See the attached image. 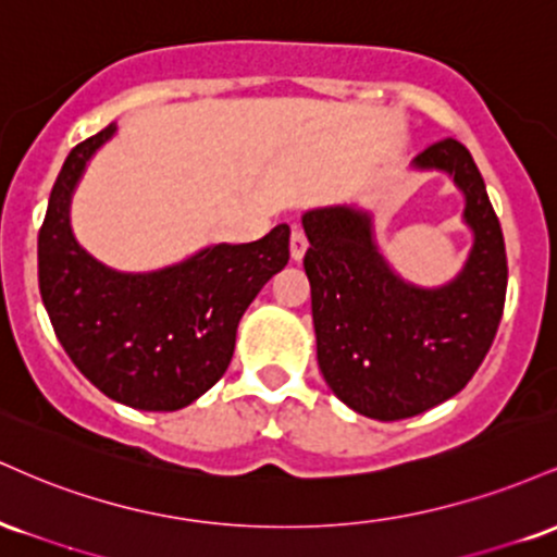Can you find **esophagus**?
Wrapping results in <instances>:
<instances>
[{"label": "esophagus", "mask_w": 557, "mask_h": 557, "mask_svg": "<svg viewBox=\"0 0 557 557\" xmlns=\"http://www.w3.org/2000/svg\"><path fill=\"white\" fill-rule=\"evenodd\" d=\"M306 248H309V243H306V235L300 233L298 227H293V233H290V259L293 261L304 259Z\"/></svg>", "instance_id": "1"}]
</instances>
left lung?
Returning <instances> with one entry per match:
<instances>
[{"mask_svg": "<svg viewBox=\"0 0 557 557\" xmlns=\"http://www.w3.org/2000/svg\"><path fill=\"white\" fill-rule=\"evenodd\" d=\"M411 168L445 172L463 194L474 243L450 283L403 280L380 251L372 212L356 203L300 216L319 369L345 406L380 421L417 417L461 393L495 341L508 287L503 230L469 149L437 140Z\"/></svg>", "mask_w": 557, "mask_h": 557, "instance_id": "obj_1", "label": "left lung"}]
</instances>
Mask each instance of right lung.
Instances as JSON below:
<instances>
[{"label":"right lung","mask_w":557,"mask_h":557,"mask_svg":"<svg viewBox=\"0 0 557 557\" xmlns=\"http://www.w3.org/2000/svg\"><path fill=\"white\" fill-rule=\"evenodd\" d=\"M117 125L70 151L38 230V290L70 361L107 398L177 411L227 372L240 317L290 259V227L216 243L154 272H117L75 240L70 201Z\"/></svg>","instance_id":"obj_1"}]
</instances>
